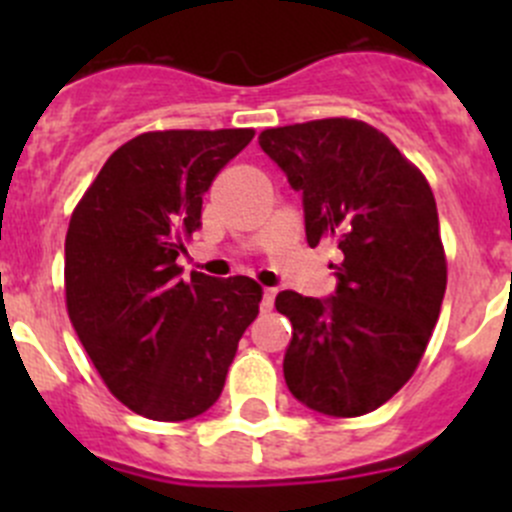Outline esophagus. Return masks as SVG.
Instances as JSON below:
<instances>
[{"instance_id":"1","label":"esophagus","mask_w":512,"mask_h":512,"mask_svg":"<svg viewBox=\"0 0 512 512\" xmlns=\"http://www.w3.org/2000/svg\"><path fill=\"white\" fill-rule=\"evenodd\" d=\"M275 297H277V289L275 287H265L262 289V309H272V304H275Z\"/></svg>"}]
</instances>
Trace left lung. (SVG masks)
Listing matches in <instances>:
<instances>
[{
    "mask_svg": "<svg viewBox=\"0 0 512 512\" xmlns=\"http://www.w3.org/2000/svg\"><path fill=\"white\" fill-rule=\"evenodd\" d=\"M260 146L302 190L309 247L342 250L334 297L285 289V381L327 416H364L414 376L441 314L446 252L426 175L374 126L319 118L267 128Z\"/></svg>",
    "mask_w": 512,
    "mask_h": 512,
    "instance_id": "1",
    "label": "left lung"
}]
</instances>
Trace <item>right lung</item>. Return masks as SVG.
<instances>
[{"label": "right lung", "mask_w": 512, "mask_h": 512, "mask_svg": "<svg viewBox=\"0 0 512 512\" xmlns=\"http://www.w3.org/2000/svg\"><path fill=\"white\" fill-rule=\"evenodd\" d=\"M252 128L148 131L98 170L66 232V312L103 384L153 421H185L218 401L237 342L260 312L250 277L190 272L178 255L203 195Z\"/></svg>", "instance_id": "add662e5"}]
</instances>
